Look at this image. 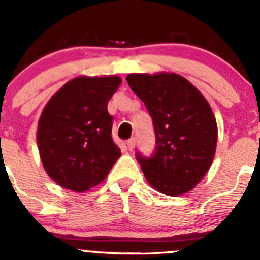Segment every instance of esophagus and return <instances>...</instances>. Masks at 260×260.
<instances>
[{
	"label": "esophagus",
	"mask_w": 260,
	"mask_h": 260,
	"mask_svg": "<svg viewBox=\"0 0 260 260\" xmlns=\"http://www.w3.org/2000/svg\"><path fill=\"white\" fill-rule=\"evenodd\" d=\"M134 147H135V138H132V139H128L127 141V148L132 151L134 150Z\"/></svg>",
	"instance_id": "34e87169"
}]
</instances>
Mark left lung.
Segmentation results:
<instances>
[{
	"label": "left lung",
	"mask_w": 260,
	"mask_h": 260,
	"mask_svg": "<svg viewBox=\"0 0 260 260\" xmlns=\"http://www.w3.org/2000/svg\"><path fill=\"white\" fill-rule=\"evenodd\" d=\"M126 80L155 127V155H137L147 182L171 197L189 192L215 157L217 123L211 105L197 87L174 73L128 74Z\"/></svg>",
	"instance_id": "obj_1"
}]
</instances>
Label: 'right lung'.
<instances>
[{
	"label": "right lung",
	"mask_w": 260,
	"mask_h": 260,
	"mask_svg": "<svg viewBox=\"0 0 260 260\" xmlns=\"http://www.w3.org/2000/svg\"><path fill=\"white\" fill-rule=\"evenodd\" d=\"M121 82L117 75H80L63 84L41 112L36 133L41 162L63 189L83 192L102 183L121 156L107 109Z\"/></svg>",
	"instance_id": "1"
}]
</instances>
